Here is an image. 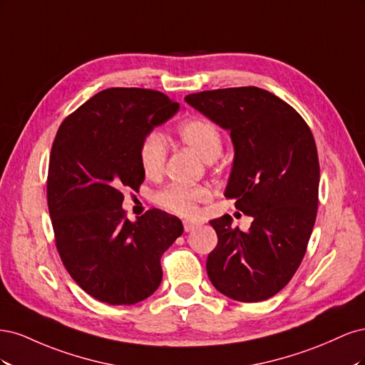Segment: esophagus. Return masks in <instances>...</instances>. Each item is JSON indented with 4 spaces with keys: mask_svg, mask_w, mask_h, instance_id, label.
Listing matches in <instances>:
<instances>
[{
    "mask_svg": "<svg viewBox=\"0 0 365 365\" xmlns=\"http://www.w3.org/2000/svg\"><path fill=\"white\" fill-rule=\"evenodd\" d=\"M184 230L185 231H193L195 228H197V227H200L201 224L200 222H196V220H184Z\"/></svg>",
    "mask_w": 365,
    "mask_h": 365,
    "instance_id": "34e87169",
    "label": "esophagus"
}]
</instances>
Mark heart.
I'll return each instance as SVG.
<instances>
[{"mask_svg": "<svg viewBox=\"0 0 365 365\" xmlns=\"http://www.w3.org/2000/svg\"><path fill=\"white\" fill-rule=\"evenodd\" d=\"M178 137L190 150L205 163H213L222 152V134L219 128L207 118H190L178 128ZM168 143L161 134L148 135L140 148L141 169L149 178H157L163 172ZM210 200V190L202 185L173 184L158 193L157 201L169 212L180 216H193L197 205Z\"/></svg>", "mask_w": 365, "mask_h": 365, "instance_id": "heart-1", "label": "heart"}]
</instances>
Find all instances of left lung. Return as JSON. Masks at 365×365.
Returning <instances> with one entry per match:
<instances>
[{
	"label": "left lung",
	"mask_w": 365,
	"mask_h": 365,
	"mask_svg": "<svg viewBox=\"0 0 365 365\" xmlns=\"http://www.w3.org/2000/svg\"><path fill=\"white\" fill-rule=\"evenodd\" d=\"M184 101L230 132L235 157L225 197L252 217L210 220L217 245L207 257L215 288L236 302L268 300L289 283L312 235L319 164L311 129L292 106L257 86L189 94Z\"/></svg>",
	"instance_id": "1"
}]
</instances>
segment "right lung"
<instances>
[{
    "label": "right lung",
    "mask_w": 365,
    "mask_h": 365,
    "mask_svg": "<svg viewBox=\"0 0 365 365\" xmlns=\"http://www.w3.org/2000/svg\"><path fill=\"white\" fill-rule=\"evenodd\" d=\"M180 105L160 91L109 88L68 115L54 138L47 201L59 256L96 300L135 304L158 289L160 259L182 222L149 210L134 222L121 207L125 189L145 181L140 148Z\"/></svg>",
    "instance_id": "add662e5"
}]
</instances>
